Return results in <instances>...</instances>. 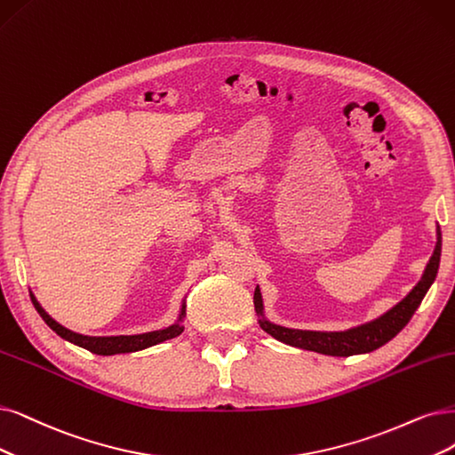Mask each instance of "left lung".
Segmentation results:
<instances>
[{"label":"left lung","mask_w":455,"mask_h":455,"mask_svg":"<svg viewBox=\"0 0 455 455\" xmlns=\"http://www.w3.org/2000/svg\"><path fill=\"white\" fill-rule=\"evenodd\" d=\"M441 247H443V236H441V228L436 227V245L426 266L422 279L418 281L416 287L403 298L397 306H394L390 311H386L382 316L375 318L371 323L350 328L347 331H309V330H292V328L277 326L264 318L262 296L257 287L253 301H255L257 313L260 315L259 324L266 333H270L277 341H283L298 348L321 352V355H328V356H352V355H363V352H371L386 345L390 339H394L395 335L409 324L414 311L418 309L419 304H422L426 292L433 284L436 272H439Z\"/></svg>","instance_id":"obj_1"}]
</instances>
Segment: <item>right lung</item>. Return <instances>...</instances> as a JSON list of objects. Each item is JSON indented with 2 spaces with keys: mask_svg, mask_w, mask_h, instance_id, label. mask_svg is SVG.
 Returning a JSON list of instances; mask_svg holds the SVG:
<instances>
[{
  "mask_svg": "<svg viewBox=\"0 0 455 455\" xmlns=\"http://www.w3.org/2000/svg\"><path fill=\"white\" fill-rule=\"evenodd\" d=\"M29 296H31V301H33V306H36L37 313L43 316V321L50 328H52L60 335V338H63L65 341H69V343H75L82 348H86V350H90V352H93V355H99V356L122 355V352H137V350H142V348H148V347H154L157 343H163L166 339H172L183 331V326L180 323L183 321V316H185V301L181 304L178 323L164 328V330L148 331V333H140V335H112V338H90V335H80V333H75L71 330L63 328L61 324H58L54 318L50 316L39 306V301L36 299V296H33V294H29Z\"/></svg>",
  "mask_w": 455,
  "mask_h": 455,
  "instance_id": "add662e5",
  "label": "right lung"
}]
</instances>
